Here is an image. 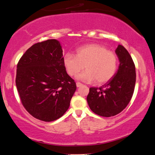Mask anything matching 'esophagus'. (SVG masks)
Instances as JSON below:
<instances>
[{
	"instance_id": "34e87169",
	"label": "esophagus",
	"mask_w": 155,
	"mask_h": 155,
	"mask_svg": "<svg viewBox=\"0 0 155 155\" xmlns=\"http://www.w3.org/2000/svg\"><path fill=\"white\" fill-rule=\"evenodd\" d=\"M76 85H77V87H81V86L83 85V84L79 83V82H77V83H76Z\"/></svg>"
}]
</instances>
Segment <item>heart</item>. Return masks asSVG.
Listing matches in <instances>:
<instances>
[{"label": "heart", "instance_id": "heart-1", "mask_svg": "<svg viewBox=\"0 0 155 155\" xmlns=\"http://www.w3.org/2000/svg\"><path fill=\"white\" fill-rule=\"evenodd\" d=\"M64 65L70 76L77 74L84 67L85 71L77 78L85 82L102 84L114 77L117 69V58L114 52L99 44H89L78 48L76 55L67 53L63 58Z\"/></svg>", "mask_w": 155, "mask_h": 155}]
</instances>
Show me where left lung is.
I'll return each instance as SVG.
<instances>
[{
	"mask_svg": "<svg viewBox=\"0 0 155 155\" xmlns=\"http://www.w3.org/2000/svg\"><path fill=\"white\" fill-rule=\"evenodd\" d=\"M115 53L119 60L117 72L102 87H91L87 97L90 109L100 116H114L130 102L136 84V68L130 54L121 45Z\"/></svg>",
	"mask_w": 155,
	"mask_h": 155,
	"instance_id": "left-lung-1",
	"label": "left lung"
}]
</instances>
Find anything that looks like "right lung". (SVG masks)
<instances>
[{
	"instance_id": "right-lung-1",
	"label": "right lung",
	"mask_w": 155,
	"mask_h": 155,
	"mask_svg": "<svg viewBox=\"0 0 155 155\" xmlns=\"http://www.w3.org/2000/svg\"><path fill=\"white\" fill-rule=\"evenodd\" d=\"M15 83L26 110L46 122L63 116L77 89L67 74L62 48L56 39L36 43L25 52L17 66Z\"/></svg>"
}]
</instances>
